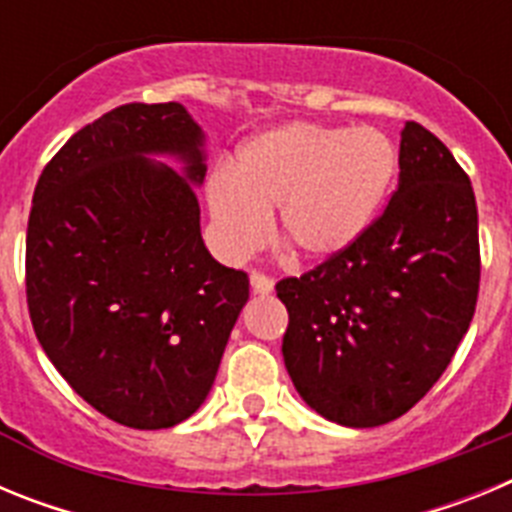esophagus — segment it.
I'll list each match as a JSON object with an SVG mask.
<instances>
[{
	"instance_id": "obj_1",
	"label": "esophagus",
	"mask_w": 512,
	"mask_h": 512,
	"mask_svg": "<svg viewBox=\"0 0 512 512\" xmlns=\"http://www.w3.org/2000/svg\"><path fill=\"white\" fill-rule=\"evenodd\" d=\"M251 292H253V295H271V292H274V282H271L266 274H261V271H253V274H251Z\"/></svg>"
}]
</instances>
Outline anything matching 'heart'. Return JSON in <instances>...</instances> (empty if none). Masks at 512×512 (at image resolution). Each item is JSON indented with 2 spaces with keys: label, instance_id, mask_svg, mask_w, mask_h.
I'll return each mask as SVG.
<instances>
[{
  "label": "heart",
  "instance_id": "obj_1",
  "mask_svg": "<svg viewBox=\"0 0 512 512\" xmlns=\"http://www.w3.org/2000/svg\"><path fill=\"white\" fill-rule=\"evenodd\" d=\"M397 151L372 125L287 122L246 140L233 169L212 171L207 207L217 246L243 256L277 212L279 243L295 259L328 261L374 223L395 179Z\"/></svg>",
  "mask_w": 512,
  "mask_h": 512
}]
</instances>
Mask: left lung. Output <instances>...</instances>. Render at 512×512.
Here are the masks:
<instances>
[{"mask_svg": "<svg viewBox=\"0 0 512 512\" xmlns=\"http://www.w3.org/2000/svg\"><path fill=\"white\" fill-rule=\"evenodd\" d=\"M477 292L472 182L431 130L405 122L390 205L348 251L277 284L295 390L348 428L400 418L446 372Z\"/></svg>", "mask_w": 512, "mask_h": 512, "instance_id": "obj_1", "label": "left lung"}]
</instances>
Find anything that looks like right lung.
<instances>
[{
    "instance_id": "right-lung-1",
    "label": "right lung",
    "mask_w": 512,
    "mask_h": 512,
    "mask_svg": "<svg viewBox=\"0 0 512 512\" xmlns=\"http://www.w3.org/2000/svg\"><path fill=\"white\" fill-rule=\"evenodd\" d=\"M205 140L184 104H122L71 135L33 194L35 336L76 395L138 431L200 410L248 302L246 274L202 241Z\"/></svg>"
}]
</instances>
